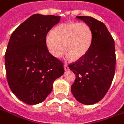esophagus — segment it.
Here are the masks:
<instances>
[{"label":"esophagus","mask_w":124,"mask_h":124,"mask_svg":"<svg viewBox=\"0 0 124 124\" xmlns=\"http://www.w3.org/2000/svg\"><path fill=\"white\" fill-rule=\"evenodd\" d=\"M64 70H67L69 69L68 65H66V64H65V65H64Z\"/></svg>","instance_id":"34e87169"}]
</instances>
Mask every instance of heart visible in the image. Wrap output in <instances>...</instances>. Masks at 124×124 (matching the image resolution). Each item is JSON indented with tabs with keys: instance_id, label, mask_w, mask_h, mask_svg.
I'll return each mask as SVG.
<instances>
[{
	"instance_id": "heart-1",
	"label": "heart",
	"mask_w": 124,
	"mask_h": 124,
	"mask_svg": "<svg viewBox=\"0 0 124 124\" xmlns=\"http://www.w3.org/2000/svg\"><path fill=\"white\" fill-rule=\"evenodd\" d=\"M93 32L86 23L72 22L57 26L47 36L46 46L54 57L59 58L64 52L72 59L85 55L91 47Z\"/></svg>"
}]
</instances>
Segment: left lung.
I'll return each instance as SVG.
<instances>
[{
	"instance_id": "left-lung-1",
	"label": "left lung",
	"mask_w": 124,
	"mask_h": 124,
	"mask_svg": "<svg viewBox=\"0 0 124 124\" xmlns=\"http://www.w3.org/2000/svg\"><path fill=\"white\" fill-rule=\"evenodd\" d=\"M91 27L93 39L87 54L69 67L76 74L71 86L75 98L85 105L98 102L105 96L115 71L114 39L102 22L89 16H77Z\"/></svg>"
}]
</instances>
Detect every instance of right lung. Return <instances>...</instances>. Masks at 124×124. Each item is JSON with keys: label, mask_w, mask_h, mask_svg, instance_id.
Returning <instances> with one entry per match:
<instances>
[{"label": "right lung", "mask_w": 124, "mask_h": 124, "mask_svg": "<svg viewBox=\"0 0 124 124\" xmlns=\"http://www.w3.org/2000/svg\"><path fill=\"white\" fill-rule=\"evenodd\" d=\"M60 16L33 14L12 33L5 54L6 76L11 91L28 105L42 102L53 83L64 73V64L51 55L46 37Z\"/></svg>", "instance_id": "1"}]
</instances>
